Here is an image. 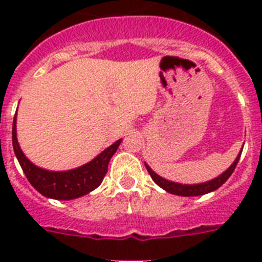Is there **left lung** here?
Wrapping results in <instances>:
<instances>
[{
  "label": "left lung",
  "mask_w": 262,
  "mask_h": 262,
  "mask_svg": "<svg viewBox=\"0 0 262 262\" xmlns=\"http://www.w3.org/2000/svg\"><path fill=\"white\" fill-rule=\"evenodd\" d=\"M242 149H244V147H242ZM242 149H241L239 155L236 156V159L234 160V163H232L231 166L226 170V171L222 172L219 177H216V178L211 179V181H207V182L194 183V185H182V183L172 182V181L162 178L160 175L156 174V172L154 171V170H152L147 163H145V167H147L148 172H149V175H151V178L154 179V182H155L158 186L162 187V189H164L166 191L171 193V194L183 195V197H194V195L207 194V193H211V191L219 189V187L222 186V185H223V183L230 178V177H231V174L234 172V170H235L236 164H238V162H239Z\"/></svg>",
  "instance_id": "1"
}]
</instances>
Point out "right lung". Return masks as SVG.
<instances>
[{
  "label": "right lung",
  "instance_id": "1",
  "mask_svg": "<svg viewBox=\"0 0 262 262\" xmlns=\"http://www.w3.org/2000/svg\"><path fill=\"white\" fill-rule=\"evenodd\" d=\"M121 141L122 139L117 140L114 144H111L110 147L100 152L96 158L80 167L68 171H49L35 166L23 154L16 135V117L12 126V144L14 155L17 158L27 179L40 194L54 200L79 199L81 195L95 190L102 183L107 172L108 162L118 149Z\"/></svg>",
  "mask_w": 262,
  "mask_h": 262
}]
</instances>
